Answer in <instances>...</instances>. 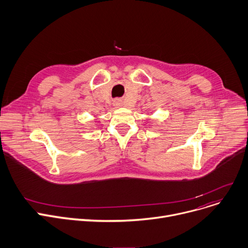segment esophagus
<instances>
[{"label": "esophagus", "mask_w": 248, "mask_h": 248, "mask_svg": "<svg viewBox=\"0 0 248 248\" xmlns=\"http://www.w3.org/2000/svg\"><path fill=\"white\" fill-rule=\"evenodd\" d=\"M122 104H123V103H122V100H120V99H116V100L113 101V107H114V108H121Z\"/></svg>", "instance_id": "esophagus-1"}]
</instances>
